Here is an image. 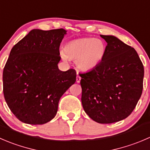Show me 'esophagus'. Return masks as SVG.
Returning a JSON list of instances; mask_svg holds the SVG:
<instances>
[{
	"label": "esophagus",
	"mask_w": 150,
	"mask_h": 150,
	"mask_svg": "<svg viewBox=\"0 0 150 150\" xmlns=\"http://www.w3.org/2000/svg\"><path fill=\"white\" fill-rule=\"evenodd\" d=\"M81 77H80L78 75H77V77H76V82H77V83H80V81H81Z\"/></svg>",
	"instance_id": "obj_1"
}]
</instances>
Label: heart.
<instances>
[{
    "label": "heart",
    "instance_id": "obj_1",
    "mask_svg": "<svg viewBox=\"0 0 150 150\" xmlns=\"http://www.w3.org/2000/svg\"><path fill=\"white\" fill-rule=\"evenodd\" d=\"M107 53L105 42L94 37L72 40L64 47V59L75 60L78 69L84 71L95 69L103 62Z\"/></svg>",
    "mask_w": 150,
    "mask_h": 150
}]
</instances>
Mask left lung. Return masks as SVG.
<instances>
[{
    "label": "left lung",
    "instance_id": "8db88e82",
    "mask_svg": "<svg viewBox=\"0 0 150 150\" xmlns=\"http://www.w3.org/2000/svg\"><path fill=\"white\" fill-rule=\"evenodd\" d=\"M107 42L101 64L81 77V102L88 117L101 124L117 122L131 114L143 90V64L133 47L114 36Z\"/></svg>",
    "mask_w": 150,
    "mask_h": 150
}]
</instances>
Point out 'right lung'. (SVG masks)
Here are the masks:
<instances>
[{
    "instance_id": "1",
    "label": "right lung",
    "mask_w": 150,
    "mask_h": 150,
    "mask_svg": "<svg viewBox=\"0 0 150 150\" xmlns=\"http://www.w3.org/2000/svg\"><path fill=\"white\" fill-rule=\"evenodd\" d=\"M66 32L33 29L10 52L3 72V91L11 111L23 122L43 125L53 120L60 98L76 81L75 69L58 68Z\"/></svg>"
}]
</instances>
